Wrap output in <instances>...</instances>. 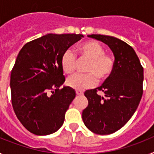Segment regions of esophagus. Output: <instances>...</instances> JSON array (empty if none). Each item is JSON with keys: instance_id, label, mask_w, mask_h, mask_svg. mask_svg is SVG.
Instances as JSON below:
<instances>
[{"instance_id": "esophagus-1", "label": "esophagus", "mask_w": 154, "mask_h": 154, "mask_svg": "<svg viewBox=\"0 0 154 154\" xmlns=\"http://www.w3.org/2000/svg\"><path fill=\"white\" fill-rule=\"evenodd\" d=\"M75 92L77 96H82V95H83V92L81 90H76Z\"/></svg>"}]
</instances>
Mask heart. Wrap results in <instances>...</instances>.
Returning a JSON list of instances; mask_svg holds the SVG:
<instances>
[{
  "instance_id": "b5f03b06",
  "label": "heart",
  "mask_w": 154,
  "mask_h": 154,
  "mask_svg": "<svg viewBox=\"0 0 154 154\" xmlns=\"http://www.w3.org/2000/svg\"><path fill=\"white\" fill-rule=\"evenodd\" d=\"M82 58L89 59L87 74H76L68 79L69 86L77 90H83L95 86L98 82L109 78L115 69V58L112 55L105 53L103 46L96 41L90 40L79 45L77 48ZM77 58L70 49L65 50L61 56V66L64 72L72 74L75 70Z\"/></svg>"
}]
</instances>
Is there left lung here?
<instances>
[{"label":"left lung","instance_id":"left-lung-1","mask_svg":"<svg viewBox=\"0 0 154 154\" xmlns=\"http://www.w3.org/2000/svg\"><path fill=\"white\" fill-rule=\"evenodd\" d=\"M112 50L115 69L101 86L86 90L88 106L82 111V120L89 130L99 135L115 133L123 127L137 110L143 96V68L133 48L115 37L91 35ZM103 91L104 97L97 95Z\"/></svg>","mask_w":154,"mask_h":154}]
</instances>
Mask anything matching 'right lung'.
Segmentation results:
<instances>
[{
    "mask_svg": "<svg viewBox=\"0 0 154 154\" xmlns=\"http://www.w3.org/2000/svg\"><path fill=\"white\" fill-rule=\"evenodd\" d=\"M82 35L48 34L24 45L11 74L14 111L21 124L35 135H49L63 125L65 112L75 97L61 66L62 53Z\"/></svg>",
    "mask_w": 154,
    "mask_h": 154,
    "instance_id": "1",
    "label": "right lung"
}]
</instances>
